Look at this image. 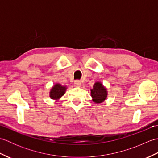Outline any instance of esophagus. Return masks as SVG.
I'll return each instance as SVG.
<instances>
[{"instance_id":"1","label":"esophagus","mask_w":158,"mask_h":158,"mask_svg":"<svg viewBox=\"0 0 158 158\" xmlns=\"http://www.w3.org/2000/svg\"><path fill=\"white\" fill-rule=\"evenodd\" d=\"M74 84L77 87H80V85H81V81H79V80H76L75 83H74Z\"/></svg>"}]
</instances>
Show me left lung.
<instances>
[{
    "label": "left lung",
    "instance_id": "obj_1",
    "mask_svg": "<svg viewBox=\"0 0 158 158\" xmlns=\"http://www.w3.org/2000/svg\"><path fill=\"white\" fill-rule=\"evenodd\" d=\"M91 95L94 102L96 103L102 102L107 96L106 89L104 88L102 83L96 82L91 89Z\"/></svg>",
    "mask_w": 158,
    "mask_h": 158
}]
</instances>
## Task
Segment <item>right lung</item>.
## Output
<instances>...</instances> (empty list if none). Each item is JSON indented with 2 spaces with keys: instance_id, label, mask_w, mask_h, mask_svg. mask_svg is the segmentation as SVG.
Returning <instances> with one entry per match:
<instances>
[{
  "instance_id": "1",
  "label": "right lung",
  "mask_w": 158,
  "mask_h": 158,
  "mask_svg": "<svg viewBox=\"0 0 158 158\" xmlns=\"http://www.w3.org/2000/svg\"><path fill=\"white\" fill-rule=\"evenodd\" d=\"M66 88L60 84H56L50 92V97L52 99H58L64 94Z\"/></svg>"
}]
</instances>
